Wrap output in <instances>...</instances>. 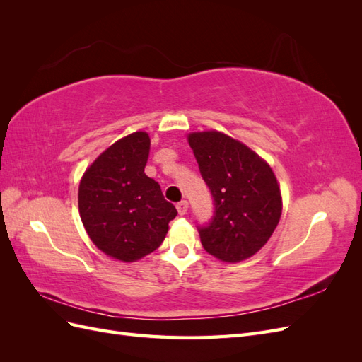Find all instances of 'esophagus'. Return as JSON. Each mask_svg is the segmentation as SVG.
I'll return each mask as SVG.
<instances>
[{
  "instance_id": "obj_1",
  "label": "esophagus",
  "mask_w": 362,
  "mask_h": 362,
  "mask_svg": "<svg viewBox=\"0 0 362 362\" xmlns=\"http://www.w3.org/2000/svg\"><path fill=\"white\" fill-rule=\"evenodd\" d=\"M187 208H189V202L187 201H181L177 204V210L180 213V216H184L185 213H187Z\"/></svg>"
}]
</instances>
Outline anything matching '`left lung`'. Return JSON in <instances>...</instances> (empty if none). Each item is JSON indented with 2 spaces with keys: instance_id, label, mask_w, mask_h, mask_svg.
Instances as JSON below:
<instances>
[{
  "instance_id": "8db88e82",
  "label": "left lung",
  "mask_w": 362,
  "mask_h": 362,
  "mask_svg": "<svg viewBox=\"0 0 362 362\" xmlns=\"http://www.w3.org/2000/svg\"><path fill=\"white\" fill-rule=\"evenodd\" d=\"M189 144L214 204L211 221L198 226L204 249L226 262L257 254L282 211L275 173L254 151L223 133H193Z\"/></svg>"
}]
</instances>
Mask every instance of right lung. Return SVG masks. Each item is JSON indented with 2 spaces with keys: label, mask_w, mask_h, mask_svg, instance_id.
Instances as JSON below:
<instances>
[{
  "label": "right lung",
  "mask_w": 362,
  "mask_h": 362,
  "mask_svg": "<svg viewBox=\"0 0 362 362\" xmlns=\"http://www.w3.org/2000/svg\"><path fill=\"white\" fill-rule=\"evenodd\" d=\"M151 140L144 131L117 140L86 170L78 189L83 225L104 254L136 261L154 252L178 214L145 173Z\"/></svg>",
  "instance_id": "right-lung-1"
}]
</instances>
